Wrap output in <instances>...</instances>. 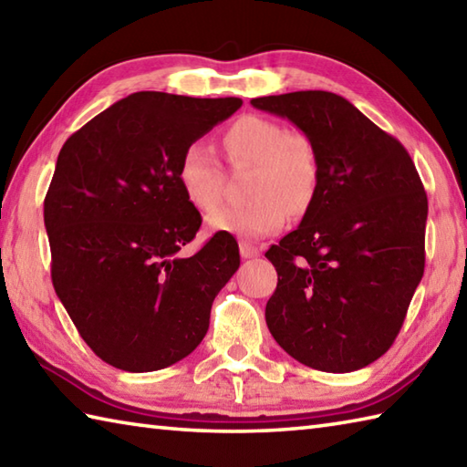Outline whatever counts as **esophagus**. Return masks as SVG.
Segmentation results:
<instances>
[{"label":"esophagus","mask_w":467,"mask_h":467,"mask_svg":"<svg viewBox=\"0 0 467 467\" xmlns=\"http://www.w3.org/2000/svg\"><path fill=\"white\" fill-rule=\"evenodd\" d=\"M261 251L257 249V246H253L251 243H241V257L243 259H253V257H259Z\"/></svg>","instance_id":"34e87169"}]
</instances>
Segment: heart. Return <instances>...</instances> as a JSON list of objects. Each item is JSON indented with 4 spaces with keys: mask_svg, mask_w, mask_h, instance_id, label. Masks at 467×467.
I'll list each match as a JSON object with an SVG mask.
<instances>
[{
    "mask_svg": "<svg viewBox=\"0 0 467 467\" xmlns=\"http://www.w3.org/2000/svg\"><path fill=\"white\" fill-rule=\"evenodd\" d=\"M223 143L233 163H253L246 206L221 208L208 218V228L243 239H261L277 233L287 213H301L314 196L317 160L306 135L289 131L273 119L246 115L228 127ZM178 182L186 198L202 213L221 202L223 168L204 143H190L178 163Z\"/></svg>",
    "mask_w": 467,
    "mask_h": 467,
    "instance_id": "heart-1",
    "label": "heart"
}]
</instances>
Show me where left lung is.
<instances>
[{
    "mask_svg": "<svg viewBox=\"0 0 467 467\" xmlns=\"http://www.w3.org/2000/svg\"><path fill=\"white\" fill-rule=\"evenodd\" d=\"M314 145L317 180L294 233L265 253L269 332L309 368L352 372L385 354L425 269L427 194L407 150L327 90L253 99Z\"/></svg>",
    "mask_w": 467,
    "mask_h": 467,
    "instance_id": "obj_1",
    "label": "left lung"
}]
</instances>
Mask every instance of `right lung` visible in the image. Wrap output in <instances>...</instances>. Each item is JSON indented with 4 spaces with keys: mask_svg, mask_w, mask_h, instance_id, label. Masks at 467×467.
I'll return each mask as SVG.
<instances>
[{
    "mask_svg": "<svg viewBox=\"0 0 467 467\" xmlns=\"http://www.w3.org/2000/svg\"><path fill=\"white\" fill-rule=\"evenodd\" d=\"M241 105L236 97L143 90L62 145L44 200L52 283L82 340L115 368L151 372L186 358L239 269V244L228 233L192 257L178 254L202 224L178 163Z\"/></svg>",
    "mask_w": 467,
    "mask_h": 467,
    "instance_id": "right-lung-1",
    "label": "right lung"
}]
</instances>
